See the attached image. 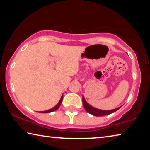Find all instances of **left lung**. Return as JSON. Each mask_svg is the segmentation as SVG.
Masks as SVG:
<instances>
[{"mask_svg":"<svg viewBox=\"0 0 150 150\" xmlns=\"http://www.w3.org/2000/svg\"><path fill=\"white\" fill-rule=\"evenodd\" d=\"M83 106H84V108L86 110H87L88 113L91 114V115H93L94 116H106V115H110L111 113H113L116 112V110H118L119 108H117L116 109H114V110H98L97 108H95L93 107V106H90L86 102L85 98H84V96H83Z\"/></svg>","mask_w":150,"mask_h":150,"instance_id":"left-lung-1","label":"left lung"}]
</instances>
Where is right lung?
<instances>
[{
	"mask_svg": "<svg viewBox=\"0 0 150 150\" xmlns=\"http://www.w3.org/2000/svg\"><path fill=\"white\" fill-rule=\"evenodd\" d=\"M63 95H62V98H61V99H60V100H59V102L58 103V104L57 105L55 106H54V108H51V109H50V110H46V111H43V112H42V113H49V112H54V111H55L56 110H57L58 108H59V107L60 106V105H61V104H62V100H63Z\"/></svg>",
	"mask_w": 150,
	"mask_h": 150,
	"instance_id": "obj_1",
	"label": "right lung"
}]
</instances>
